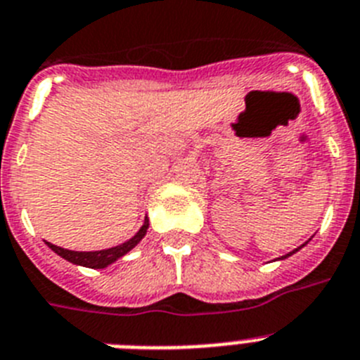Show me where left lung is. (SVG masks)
Returning <instances> with one entry per match:
<instances>
[{
  "instance_id": "1",
  "label": "left lung",
  "mask_w": 360,
  "mask_h": 360,
  "mask_svg": "<svg viewBox=\"0 0 360 360\" xmlns=\"http://www.w3.org/2000/svg\"><path fill=\"white\" fill-rule=\"evenodd\" d=\"M298 250V249H297ZM297 250H292V252H289V255H285V256H282V258H288V256H291V255H295V252H297Z\"/></svg>"
}]
</instances>
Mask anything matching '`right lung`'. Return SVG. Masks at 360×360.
Listing matches in <instances>:
<instances>
[{"label":"right lung","instance_id":"1","mask_svg":"<svg viewBox=\"0 0 360 360\" xmlns=\"http://www.w3.org/2000/svg\"><path fill=\"white\" fill-rule=\"evenodd\" d=\"M148 219H144V225L139 229V232L135 234L131 240L124 241L122 245H117V247H111V249H105V250H95V252H78V250H68V249H62V247H56L53 243L47 241V245L56 252L58 256H62L63 259H68L71 264L75 265H84V267H91V269H104L108 267L110 264L117 262L120 256H124L126 252L134 249L137 245L139 241L143 240L144 234L148 231Z\"/></svg>","mask_w":360,"mask_h":360}]
</instances>
